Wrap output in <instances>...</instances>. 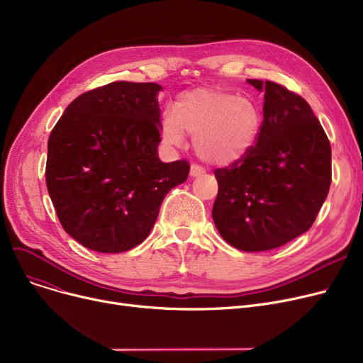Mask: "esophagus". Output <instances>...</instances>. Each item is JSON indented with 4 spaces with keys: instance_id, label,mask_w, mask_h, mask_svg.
Instances as JSON below:
<instances>
[{
    "instance_id": "1",
    "label": "esophagus",
    "mask_w": 363,
    "mask_h": 363,
    "mask_svg": "<svg viewBox=\"0 0 363 363\" xmlns=\"http://www.w3.org/2000/svg\"><path fill=\"white\" fill-rule=\"evenodd\" d=\"M204 172H206V170H204L201 166H199V164L193 163V164H191V169H189V175H191L193 178H196V177H200V175H203Z\"/></svg>"
}]
</instances>
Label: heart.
<instances>
[{"instance_id": "1", "label": "heart", "mask_w": 363, "mask_h": 363, "mask_svg": "<svg viewBox=\"0 0 363 363\" xmlns=\"http://www.w3.org/2000/svg\"><path fill=\"white\" fill-rule=\"evenodd\" d=\"M262 113L250 100L222 86H199L179 94L172 113H164L160 130L164 143L181 145L185 133L194 137L200 159L230 166L256 145Z\"/></svg>"}]
</instances>
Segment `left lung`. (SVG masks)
I'll return each instance as SVG.
<instances>
[{
	"label": "left lung",
	"mask_w": 363,
	"mask_h": 363,
	"mask_svg": "<svg viewBox=\"0 0 363 363\" xmlns=\"http://www.w3.org/2000/svg\"><path fill=\"white\" fill-rule=\"evenodd\" d=\"M264 91L263 123L244 159L219 167L213 222L242 252L277 249L309 231L331 185V145L311 106L272 81L247 79Z\"/></svg>",
	"instance_id": "1"
}]
</instances>
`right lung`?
<instances>
[{
  "label": "right lung",
  "instance_id": "add662e5",
  "mask_svg": "<svg viewBox=\"0 0 363 363\" xmlns=\"http://www.w3.org/2000/svg\"><path fill=\"white\" fill-rule=\"evenodd\" d=\"M152 82H111L74 99L48 138L45 181L63 230L100 253L141 244L189 163H163Z\"/></svg>",
  "mask_w": 363,
  "mask_h": 363
}]
</instances>
